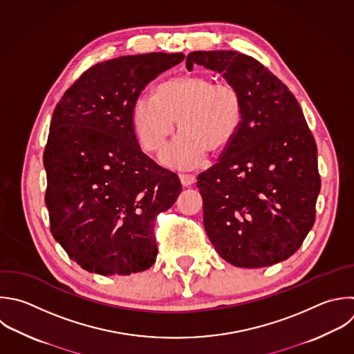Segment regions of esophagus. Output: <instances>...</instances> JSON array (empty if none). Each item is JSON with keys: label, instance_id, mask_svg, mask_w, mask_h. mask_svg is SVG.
I'll return each instance as SVG.
<instances>
[{"label": "esophagus", "instance_id": "34e87169", "mask_svg": "<svg viewBox=\"0 0 354 354\" xmlns=\"http://www.w3.org/2000/svg\"><path fill=\"white\" fill-rule=\"evenodd\" d=\"M180 180H181V184L184 185V187H189V185H192L194 183H195V176H192V174H180Z\"/></svg>", "mask_w": 354, "mask_h": 354}]
</instances>
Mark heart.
<instances>
[{
  "label": "heart",
  "instance_id": "1",
  "mask_svg": "<svg viewBox=\"0 0 354 354\" xmlns=\"http://www.w3.org/2000/svg\"><path fill=\"white\" fill-rule=\"evenodd\" d=\"M177 129V140L162 153V162L177 167H196L207 152L220 155L236 138L243 122V102L238 91L220 86L206 75H181L162 82L155 97H138L131 123L141 145L160 151Z\"/></svg>",
  "mask_w": 354,
  "mask_h": 354
}]
</instances>
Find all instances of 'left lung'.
Listing matches in <instances>:
<instances>
[{
	"instance_id": "8db88e82",
	"label": "left lung",
	"mask_w": 354,
	"mask_h": 354,
	"mask_svg": "<svg viewBox=\"0 0 354 354\" xmlns=\"http://www.w3.org/2000/svg\"><path fill=\"white\" fill-rule=\"evenodd\" d=\"M194 64L221 73L243 102L236 138L198 176L205 231L220 257L236 267L283 261L311 230L321 188L317 145L300 105L245 54L194 51L187 66Z\"/></svg>"
}]
</instances>
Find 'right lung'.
Segmentation results:
<instances>
[{"instance_id":"obj_1","label":"right lung","mask_w":354,"mask_h":354,"mask_svg":"<svg viewBox=\"0 0 354 354\" xmlns=\"http://www.w3.org/2000/svg\"><path fill=\"white\" fill-rule=\"evenodd\" d=\"M152 53L90 68L58 102L44 151L51 232L82 268L129 275L156 260L153 221L181 192L178 176L140 148L131 108L184 59Z\"/></svg>"}]
</instances>
